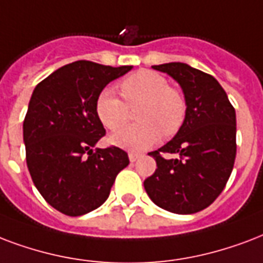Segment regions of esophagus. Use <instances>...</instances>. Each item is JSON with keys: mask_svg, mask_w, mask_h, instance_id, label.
Wrapping results in <instances>:
<instances>
[{"mask_svg": "<svg viewBox=\"0 0 263 263\" xmlns=\"http://www.w3.org/2000/svg\"><path fill=\"white\" fill-rule=\"evenodd\" d=\"M128 157H129V161H131V163H135L136 160H138V158H139V154L129 153V154H128Z\"/></svg>", "mask_w": 263, "mask_h": 263, "instance_id": "34e87169", "label": "esophagus"}]
</instances>
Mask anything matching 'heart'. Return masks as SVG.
<instances>
[{
  "label": "heart",
  "mask_w": 263,
  "mask_h": 263,
  "mask_svg": "<svg viewBox=\"0 0 263 263\" xmlns=\"http://www.w3.org/2000/svg\"><path fill=\"white\" fill-rule=\"evenodd\" d=\"M121 98L106 88L96 98L95 111L99 121L110 131H117L127 121L129 107L141 105L138 124L128 126L110 136V143L129 152H142L157 143L161 134L175 135L186 118L185 96L170 85L161 74L139 70L120 84Z\"/></svg>",
  "instance_id": "obj_1"
}]
</instances>
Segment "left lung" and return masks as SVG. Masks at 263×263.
I'll list each match as a JSON object with an SVG mask.
<instances>
[{
	"label": "left lung",
	"mask_w": 263,
	"mask_h": 263,
	"mask_svg": "<svg viewBox=\"0 0 263 263\" xmlns=\"http://www.w3.org/2000/svg\"><path fill=\"white\" fill-rule=\"evenodd\" d=\"M179 84L186 118L176 135L150 152L157 168L145 179L156 205L174 214H194L211 205L225 189L236 158V111L220 84L210 74L172 62L153 66ZM163 153L176 154L167 160Z\"/></svg>",
	"instance_id": "obj_1"
}]
</instances>
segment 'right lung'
<instances>
[{"instance_id":"add662e5","label":"right lung","mask_w":263,"mask_h":263,"mask_svg":"<svg viewBox=\"0 0 263 263\" xmlns=\"http://www.w3.org/2000/svg\"><path fill=\"white\" fill-rule=\"evenodd\" d=\"M131 69L77 60L34 88L23 121L27 168L45 201L65 215L100 207L129 164L120 147H93L106 132L96 116V98Z\"/></svg>"}]
</instances>
